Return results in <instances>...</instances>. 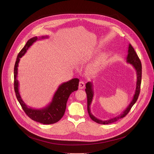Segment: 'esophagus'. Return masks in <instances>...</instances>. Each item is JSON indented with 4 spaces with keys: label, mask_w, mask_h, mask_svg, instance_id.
<instances>
[{
    "label": "esophagus",
    "mask_w": 154,
    "mask_h": 154,
    "mask_svg": "<svg viewBox=\"0 0 154 154\" xmlns=\"http://www.w3.org/2000/svg\"><path fill=\"white\" fill-rule=\"evenodd\" d=\"M84 87H85V83H84V82H82V81H80V82H79V89H83Z\"/></svg>",
    "instance_id": "34e87169"
}]
</instances>
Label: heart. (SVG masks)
<instances>
[{
	"label": "heart",
	"instance_id": "heart-1",
	"mask_svg": "<svg viewBox=\"0 0 154 154\" xmlns=\"http://www.w3.org/2000/svg\"><path fill=\"white\" fill-rule=\"evenodd\" d=\"M103 60V56L99 57L94 61V62L90 66L88 69V72L90 74H94L97 71V69L99 68V66L101 64V63L102 62Z\"/></svg>",
	"mask_w": 154,
	"mask_h": 154
}]
</instances>
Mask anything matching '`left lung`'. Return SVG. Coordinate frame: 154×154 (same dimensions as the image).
<instances>
[{"label": "left lung", "mask_w": 154, "mask_h": 154, "mask_svg": "<svg viewBox=\"0 0 154 154\" xmlns=\"http://www.w3.org/2000/svg\"><path fill=\"white\" fill-rule=\"evenodd\" d=\"M127 62L128 63L131 64L134 67L137 71V84H136V90L135 92V94L132 100L131 101L129 105L127 107V108L125 109V110L119 115L117 116L116 117L113 118L112 119H109L108 120L106 121H102L97 119L91 113L90 110V105L92 102V100L94 96V92H93V83L91 82H88L86 84V89L85 91L87 95V109H88V114L90 115V117L91 119L94 121V122L100 124H111L114 122L117 121L118 120L125 117L128 113L130 112V109L131 107L133 106V105L135 103L137 102L140 92V86H141V75H142V66H141V61L137 54L136 52L135 51L134 48L131 46L130 44H129L128 45V55L127 57Z\"/></svg>", "instance_id": "1"}]
</instances>
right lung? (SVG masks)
Wrapping results in <instances>:
<instances>
[{
  "mask_svg": "<svg viewBox=\"0 0 154 154\" xmlns=\"http://www.w3.org/2000/svg\"><path fill=\"white\" fill-rule=\"evenodd\" d=\"M48 37V36H42L30 38L18 54L14 68V88L18 102L30 119L43 124H54L61 119L64 114L68 99L72 92L78 90L79 82V80L75 78L60 85L54 94L51 102L48 106L41 109L32 108L28 106L22 99L19 92V82L17 79V67L20 58L26 53L28 49L35 41Z\"/></svg>",
  "mask_w": 154,
  "mask_h": 154,
  "instance_id": "obj_1",
  "label": "right lung"
}]
</instances>
